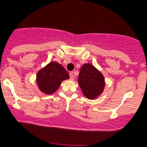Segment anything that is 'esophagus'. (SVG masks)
I'll use <instances>...</instances> for the list:
<instances>
[{"instance_id":"esophagus-1","label":"esophagus","mask_w":147,"mask_h":147,"mask_svg":"<svg viewBox=\"0 0 147 147\" xmlns=\"http://www.w3.org/2000/svg\"><path fill=\"white\" fill-rule=\"evenodd\" d=\"M69 77H70L71 80H74V76L73 74V72H71V73L69 74Z\"/></svg>"}]
</instances>
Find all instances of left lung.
<instances>
[{
    "mask_svg": "<svg viewBox=\"0 0 147 147\" xmlns=\"http://www.w3.org/2000/svg\"><path fill=\"white\" fill-rule=\"evenodd\" d=\"M78 84L85 97L88 99H95L103 93L105 80L100 71L90 63H85L79 72Z\"/></svg>",
    "mask_w": 147,
    "mask_h": 147,
    "instance_id": "8db88e82",
    "label": "left lung"
}]
</instances>
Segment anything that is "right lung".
Segmentation results:
<instances>
[{
    "label": "right lung",
    "mask_w": 147,
    "mask_h": 147,
    "mask_svg": "<svg viewBox=\"0 0 147 147\" xmlns=\"http://www.w3.org/2000/svg\"><path fill=\"white\" fill-rule=\"evenodd\" d=\"M69 78L68 72L57 61H52L38 71L36 82L39 89L46 95L57 91L63 80Z\"/></svg>",
    "instance_id": "right-lung-1"
}]
</instances>
